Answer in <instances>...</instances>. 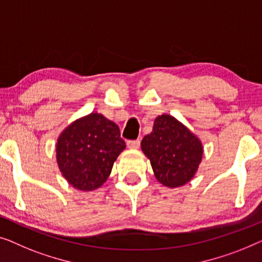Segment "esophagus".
Wrapping results in <instances>:
<instances>
[{"instance_id":"1","label":"esophagus","mask_w":262,"mask_h":262,"mask_svg":"<svg viewBox=\"0 0 262 262\" xmlns=\"http://www.w3.org/2000/svg\"><path fill=\"white\" fill-rule=\"evenodd\" d=\"M127 147L130 149H138L140 147V140H129L127 141Z\"/></svg>"}]
</instances>
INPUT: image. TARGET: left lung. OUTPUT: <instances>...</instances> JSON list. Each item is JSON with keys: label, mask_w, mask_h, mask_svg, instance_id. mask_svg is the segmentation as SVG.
<instances>
[{"label": "left lung", "mask_w": 262, "mask_h": 262, "mask_svg": "<svg viewBox=\"0 0 262 262\" xmlns=\"http://www.w3.org/2000/svg\"><path fill=\"white\" fill-rule=\"evenodd\" d=\"M141 149L164 186L180 187L193 178L203 158V145L189 128L171 115L154 120L153 130L141 141Z\"/></svg>", "instance_id": "1"}]
</instances>
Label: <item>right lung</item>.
Here are the masks:
<instances>
[{"mask_svg":"<svg viewBox=\"0 0 262 262\" xmlns=\"http://www.w3.org/2000/svg\"><path fill=\"white\" fill-rule=\"evenodd\" d=\"M126 143L120 128L102 114L91 113L65 128L57 140V164L70 185L94 191L106 182Z\"/></svg>","mask_w":262,"mask_h":262,"instance_id":"1","label":"right lung"}]
</instances>
